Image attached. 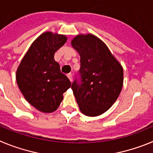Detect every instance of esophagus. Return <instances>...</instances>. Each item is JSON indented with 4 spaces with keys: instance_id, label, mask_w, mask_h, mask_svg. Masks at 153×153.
<instances>
[{
    "instance_id": "34e87169",
    "label": "esophagus",
    "mask_w": 153,
    "mask_h": 153,
    "mask_svg": "<svg viewBox=\"0 0 153 153\" xmlns=\"http://www.w3.org/2000/svg\"><path fill=\"white\" fill-rule=\"evenodd\" d=\"M67 77H68V79H70V82L72 83L73 82V75L72 74H68V75H67Z\"/></svg>"
}]
</instances>
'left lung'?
<instances>
[{"label": "left lung", "instance_id": "8db88e82", "mask_svg": "<svg viewBox=\"0 0 153 153\" xmlns=\"http://www.w3.org/2000/svg\"><path fill=\"white\" fill-rule=\"evenodd\" d=\"M80 55V69L71 89L80 111L97 117L111 107L123 83V70L102 40L78 35L71 42Z\"/></svg>", "mask_w": 153, "mask_h": 153}]
</instances>
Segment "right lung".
I'll return each mask as SVG.
<instances>
[{
    "instance_id": "obj_1",
    "label": "right lung",
    "mask_w": 153,
    "mask_h": 153,
    "mask_svg": "<svg viewBox=\"0 0 153 153\" xmlns=\"http://www.w3.org/2000/svg\"><path fill=\"white\" fill-rule=\"evenodd\" d=\"M67 40L66 36L51 32L41 34L30 46L17 70V83L24 97L44 113L55 111L63 100V93L71 86L53 58Z\"/></svg>"
}]
</instances>
